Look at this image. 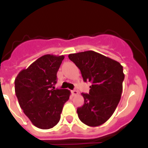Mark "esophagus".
<instances>
[{
  "mask_svg": "<svg viewBox=\"0 0 148 148\" xmlns=\"http://www.w3.org/2000/svg\"><path fill=\"white\" fill-rule=\"evenodd\" d=\"M72 94H73V95H77L78 94V92L77 91V90H73L72 91Z\"/></svg>",
  "mask_w": 148,
  "mask_h": 148,
  "instance_id": "34e87169",
  "label": "esophagus"
}]
</instances>
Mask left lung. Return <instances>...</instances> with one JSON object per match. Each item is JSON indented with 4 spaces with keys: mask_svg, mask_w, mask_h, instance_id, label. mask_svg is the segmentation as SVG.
Instances as JSON below:
<instances>
[{
    "mask_svg": "<svg viewBox=\"0 0 148 148\" xmlns=\"http://www.w3.org/2000/svg\"><path fill=\"white\" fill-rule=\"evenodd\" d=\"M80 70L84 82H90L89 94L82 93L84 103L77 109L78 118L90 127H97L113 114L121 99L125 78L120 63L94 51L68 56Z\"/></svg>",
    "mask_w": 148,
    "mask_h": 148,
    "instance_id": "8db88e82",
    "label": "left lung"
}]
</instances>
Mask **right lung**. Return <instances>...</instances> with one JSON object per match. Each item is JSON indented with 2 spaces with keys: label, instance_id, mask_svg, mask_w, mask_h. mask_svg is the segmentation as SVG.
Returning <instances> with one entry per match:
<instances>
[{
  "label": "right lung",
  "instance_id": "1",
  "mask_svg": "<svg viewBox=\"0 0 148 148\" xmlns=\"http://www.w3.org/2000/svg\"><path fill=\"white\" fill-rule=\"evenodd\" d=\"M64 56L44 55L18 73L15 91L23 113L38 128L47 130L61 119L63 107L70 91L52 89Z\"/></svg>",
  "mask_w": 148,
  "mask_h": 148
}]
</instances>
